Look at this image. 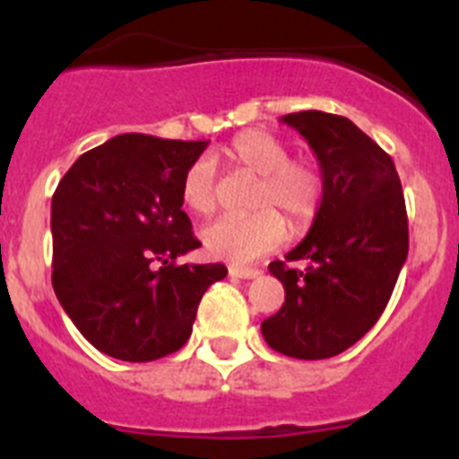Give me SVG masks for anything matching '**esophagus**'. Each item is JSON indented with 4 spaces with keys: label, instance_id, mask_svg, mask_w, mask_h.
I'll list each match as a JSON object with an SVG mask.
<instances>
[{
    "label": "esophagus",
    "instance_id": "1",
    "mask_svg": "<svg viewBox=\"0 0 459 459\" xmlns=\"http://www.w3.org/2000/svg\"><path fill=\"white\" fill-rule=\"evenodd\" d=\"M259 273H262V271L255 269V266H230V275H232V278L250 280V278H257Z\"/></svg>",
    "mask_w": 459,
    "mask_h": 459
}]
</instances>
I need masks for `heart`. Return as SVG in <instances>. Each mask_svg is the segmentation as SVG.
<instances>
[{
    "label": "heart",
    "mask_w": 459,
    "mask_h": 459,
    "mask_svg": "<svg viewBox=\"0 0 459 459\" xmlns=\"http://www.w3.org/2000/svg\"><path fill=\"white\" fill-rule=\"evenodd\" d=\"M222 156L238 172L257 177L253 193V209L257 211L246 218H221L204 227L202 243L211 257L246 264L285 241L287 222L282 215L294 232H303L317 221L326 195V179L317 160L290 158L287 142L264 128L234 135ZM181 202L197 216H211L218 209L216 172L206 158L186 169Z\"/></svg>",
    "instance_id": "heart-1"
}]
</instances>
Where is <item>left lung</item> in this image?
I'll use <instances>...</instances> for the list:
<instances>
[{
  "label": "left lung",
  "instance_id": "1",
  "mask_svg": "<svg viewBox=\"0 0 459 459\" xmlns=\"http://www.w3.org/2000/svg\"><path fill=\"white\" fill-rule=\"evenodd\" d=\"M307 140L326 179L310 232L271 262L285 303L262 322L271 350L319 360L342 354L381 317L409 253L407 206L391 156L347 117L306 109L282 117Z\"/></svg>",
  "mask_w": 459,
  "mask_h": 459
}]
</instances>
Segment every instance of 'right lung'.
Masks as SVG:
<instances>
[{
    "label": "right lung",
    "mask_w": 459,
    "mask_h": 459,
    "mask_svg": "<svg viewBox=\"0 0 459 459\" xmlns=\"http://www.w3.org/2000/svg\"><path fill=\"white\" fill-rule=\"evenodd\" d=\"M206 149L126 133L82 153L52 195V287L103 354L147 363L174 354L225 264H177L202 246L181 179Z\"/></svg>",
    "instance_id": "right-lung-1"
}]
</instances>
